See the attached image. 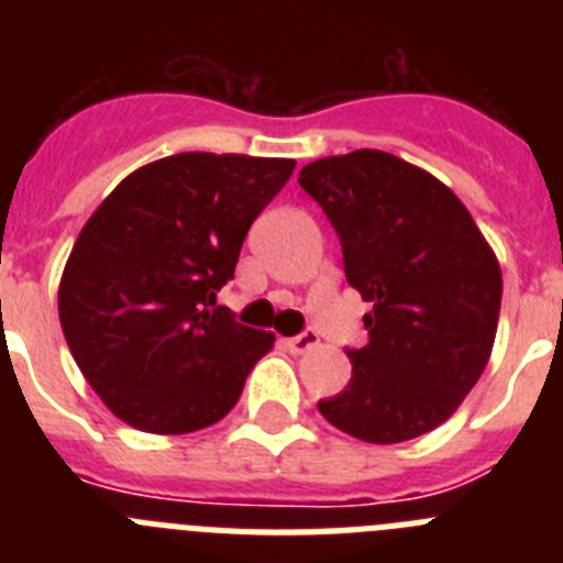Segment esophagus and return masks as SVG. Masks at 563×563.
Returning a JSON list of instances; mask_svg holds the SVG:
<instances>
[{"mask_svg":"<svg viewBox=\"0 0 563 563\" xmlns=\"http://www.w3.org/2000/svg\"><path fill=\"white\" fill-rule=\"evenodd\" d=\"M318 343H321L318 341V332H312V330L301 332V335H296V338H287V346H290V352H296V355H305V352L316 350Z\"/></svg>","mask_w":563,"mask_h":563,"instance_id":"1","label":"esophagus"}]
</instances>
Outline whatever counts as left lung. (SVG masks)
<instances>
[{
    "instance_id": "obj_1",
    "label": "left lung",
    "mask_w": 563,
    "mask_h": 563,
    "mask_svg": "<svg viewBox=\"0 0 563 563\" xmlns=\"http://www.w3.org/2000/svg\"><path fill=\"white\" fill-rule=\"evenodd\" d=\"M301 188L341 236L346 282L369 301V343L318 411L343 434L391 445L429 434L494 352L501 271L471 211L426 168L357 148L307 163Z\"/></svg>"
}]
</instances>
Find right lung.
Instances as JSON below:
<instances>
[{"mask_svg":"<svg viewBox=\"0 0 563 563\" xmlns=\"http://www.w3.org/2000/svg\"><path fill=\"white\" fill-rule=\"evenodd\" d=\"M292 168L287 157L172 154L123 177L81 228L58 318L78 369L118 420L191 434L236 406L276 335L208 307Z\"/></svg>","mask_w":563,"mask_h":563,"instance_id":"add662e5","label":"right lung"}]
</instances>
